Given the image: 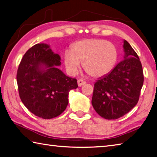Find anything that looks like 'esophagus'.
<instances>
[{
  "label": "esophagus",
  "instance_id": "esophagus-1",
  "mask_svg": "<svg viewBox=\"0 0 157 157\" xmlns=\"http://www.w3.org/2000/svg\"><path fill=\"white\" fill-rule=\"evenodd\" d=\"M85 84H86V82H84L83 79H79L78 80V86H79V87L83 86V85Z\"/></svg>",
  "mask_w": 157,
  "mask_h": 157
}]
</instances>
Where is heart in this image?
Instances as JSON below:
<instances>
[{
  "label": "heart",
  "instance_id": "1",
  "mask_svg": "<svg viewBox=\"0 0 157 157\" xmlns=\"http://www.w3.org/2000/svg\"><path fill=\"white\" fill-rule=\"evenodd\" d=\"M117 56V48L110 42L101 39H86L75 42L70 51H65L64 62L70 74H76L82 62L85 72L98 78L112 70Z\"/></svg>",
  "mask_w": 157,
  "mask_h": 157
}]
</instances>
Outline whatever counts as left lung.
I'll return each mask as SVG.
<instances>
[{
	"label": "left lung",
	"mask_w": 157,
	"mask_h": 157,
	"mask_svg": "<svg viewBox=\"0 0 157 157\" xmlns=\"http://www.w3.org/2000/svg\"><path fill=\"white\" fill-rule=\"evenodd\" d=\"M123 42V60L94 84L92 105L106 119H117L130 112L137 104L144 84L139 56L126 40Z\"/></svg>",
	"instance_id": "left-lung-1"
}]
</instances>
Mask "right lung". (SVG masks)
<instances>
[{"mask_svg": "<svg viewBox=\"0 0 157 157\" xmlns=\"http://www.w3.org/2000/svg\"><path fill=\"white\" fill-rule=\"evenodd\" d=\"M61 58L50 45L36 44L22 58L16 79L20 98L30 112L42 119H52L64 111L69 93L78 87L77 79L58 69Z\"/></svg>", "mask_w": 157, "mask_h": 157, "instance_id": "add662e5", "label": "right lung"}]
</instances>
